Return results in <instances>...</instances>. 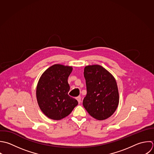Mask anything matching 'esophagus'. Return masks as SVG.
<instances>
[{
  "instance_id": "obj_1",
  "label": "esophagus",
  "mask_w": 154,
  "mask_h": 154,
  "mask_svg": "<svg viewBox=\"0 0 154 154\" xmlns=\"http://www.w3.org/2000/svg\"><path fill=\"white\" fill-rule=\"evenodd\" d=\"M76 99H77V100L78 101V102H79V103L80 104V103H81V100H82V99H81V97L79 96V97H77V98H76Z\"/></svg>"
}]
</instances>
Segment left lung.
Instances as JSON below:
<instances>
[{
    "mask_svg": "<svg viewBox=\"0 0 154 154\" xmlns=\"http://www.w3.org/2000/svg\"><path fill=\"white\" fill-rule=\"evenodd\" d=\"M87 94L83 105L89 114L97 120H104L116 111L119 92L114 77L101 65L86 66L84 69Z\"/></svg>",
    "mask_w": 154,
    "mask_h": 154,
    "instance_id": "8db88e82",
    "label": "left lung"
}]
</instances>
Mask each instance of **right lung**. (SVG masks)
<instances>
[{
  "label": "right lung",
  "instance_id": "1",
  "mask_svg": "<svg viewBox=\"0 0 154 154\" xmlns=\"http://www.w3.org/2000/svg\"><path fill=\"white\" fill-rule=\"evenodd\" d=\"M71 66L55 64L42 74L36 87L38 104L44 114L53 120H60L69 115L78 101L68 95V78Z\"/></svg>",
  "mask_w": 154,
  "mask_h": 154
}]
</instances>
